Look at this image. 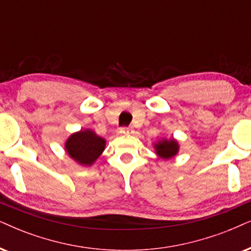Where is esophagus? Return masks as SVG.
Returning <instances> with one entry per match:
<instances>
[{
	"label": "esophagus",
	"mask_w": 251,
	"mask_h": 251,
	"mask_svg": "<svg viewBox=\"0 0 251 251\" xmlns=\"http://www.w3.org/2000/svg\"><path fill=\"white\" fill-rule=\"evenodd\" d=\"M119 132L122 133V134H128V133L134 132V128L133 127H122L119 129Z\"/></svg>",
	"instance_id": "obj_1"
}]
</instances>
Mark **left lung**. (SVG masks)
<instances>
[{"mask_svg":"<svg viewBox=\"0 0 251 251\" xmlns=\"http://www.w3.org/2000/svg\"><path fill=\"white\" fill-rule=\"evenodd\" d=\"M154 149H155V154H156L158 157L167 161V160H170V158L175 157L176 155L178 154L179 144L175 138H173V136L169 139L162 138L155 142Z\"/></svg>","mask_w":251,"mask_h":251,"instance_id":"obj_1","label":"left lung"}]
</instances>
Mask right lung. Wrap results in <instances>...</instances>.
Instances as JSON below:
<instances>
[{
  "label": "right lung",
  "instance_id": "right-lung-1",
  "mask_svg": "<svg viewBox=\"0 0 251 251\" xmlns=\"http://www.w3.org/2000/svg\"><path fill=\"white\" fill-rule=\"evenodd\" d=\"M106 140L93 129L84 128L72 133L65 141V151L76 163L90 167L96 162L105 149Z\"/></svg>",
  "mask_w": 251,
  "mask_h": 251
}]
</instances>
